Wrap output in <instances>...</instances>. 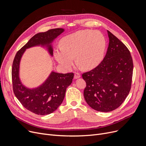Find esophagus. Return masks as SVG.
Returning <instances> with one entry per match:
<instances>
[{
    "instance_id": "34e87169",
    "label": "esophagus",
    "mask_w": 146,
    "mask_h": 146,
    "mask_svg": "<svg viewBox=\"0 0 146 146\" xmlns=\"http://www.w3.org/2000/svg\"><path fill=\"white\" fill-rule=\"evenodd\" d=\"M80 74L78 73H76L74 75V79H78V78H80Z\"/></svg>"
}]
</instances>
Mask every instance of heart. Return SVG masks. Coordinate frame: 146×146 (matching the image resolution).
Instances as JSON below:
<instances>
[{
    "instance_id": "heart-1",
    "label": "heart",
    "mask_w": 146,
    "mask_h": 146,
    "mask_svg": "<svg viewBox=\"0 0 146 146\" xmlns=\"http://www.w3.org/2000/svg\"><path fill=\"white\" fill-rule=\"evenodd\" d=\"M61 46L54 51L57 62L70 70L76 62L85 70L95 68L101 63L106 48V40L98 31L81 30L64 36Z\"/></svg>"
}]
</instances>
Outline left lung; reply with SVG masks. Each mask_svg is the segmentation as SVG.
Wrapping results in <instances>:
<instances>
[{"instance_id":"1","label":"left lung","mask_w":146,"mask_h":146,"mask_svg":"<svg viewBox=\"0 0 146 146\" xmlns=\"http://www.w3.org/2000/svg\"><path fill=\"white\" fill-rule=\"evenodd\" d=\"M108 50L102 62L82 74L86 83L84 98L94 110L110 112L123 103L131 89L133 72L129 51L118 38L107 31Z\"/></svg>"}]
</instances>
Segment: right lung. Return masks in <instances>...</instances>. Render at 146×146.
<instances>
[{
  "label": "right lung",
  "instance_id": "add662e5",
  "mask_svg": "<svg viewBox=\"0 0 146 146\" xmlns=\"http://www.w3.org/2000/svg\"><path fill=\"white\" fill-rule=\"evenodd\" d=\"M64 31L63 28H56L35 34L17 52L14 58L12 68L14 94L24 108L35 114L45 115L57 109L64 98L67 88L71 85L74 74L52 71L40 86L30 89L23 85L19 78L21 58L27 49L40 45L47 48L52 57V42Z\"/></svg>",
  "mask_w": 146,
  "mask_h": 146
}]
</instances>
